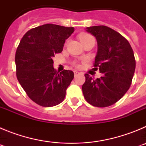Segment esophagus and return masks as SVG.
I'll use <instances>...</instances> for the list:
<instances>
[{"instance_id":"obj_1","label":"esophagus","mask_w":146,"mask_h":146,"mask_svg":"<svg viewBox=\"0 0 146 146\" xmlns=\"http://www.w3.org/2000/svg\"><path fill=\"white\" fill-rule=\"evenodd\" d=\"M74 76H77V75H78V74H80V72H78V71H74Z\"/></svg>"}]
</instances>
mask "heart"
I'll return each instance as SVG.
<instances>
[{"label": "heart", "instance_id": "b5f03b06", "mask_svg": "<svg viewBox=\"0 0 146 146\" xmlns=\"http://www.w3.org/2000/svg\"><path fill=\"white\" fill-rule=\"evenodd\" d=\"M79 38L80 40V42H82V44L84 43V42H87V41H88V40L90 39H94V38L91 36V34H88V33H81V34H80Z\"/></svg>", "mask_w": 146, "mask_h": 146}]
</instances>
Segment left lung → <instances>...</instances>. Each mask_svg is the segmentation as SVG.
<instances>
[{
  "mask_svg": "<svg viewBox=\"0 0 146 146\" xmlns=\"http://www.w3.org/2000/svg\"><path fill=\"white\" fill-rule=\"evenodd\" d=\"M87 31L97 41L94 66L103 75L95 80L85 74L82 93L90 104L106 108L116 103L130 88L136 66L133 50L122 35L108 26L88 27Z\"/></svg>",
  "mask_w": 146,
  "mask_h": 146,
  "instance_id": "obj_1",
  "label": "left lung"
}]
</instances>
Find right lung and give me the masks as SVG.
Returning a JSON list of instances; mask_svg holds the SVG:
<instances>
[{"mask_svg":"<svg viewBox=\"0 0 146 146\" xmlns=\"http://www.w3.org/2000/svg\"><path fill=\"white\" fill-rule=\"evenodd\" d=\"M74 31L73 27L45 24L29 30L20 40L15 54L17 78L28 97L40 106L62 102L74 78L71 70L56 72L52 60Z\"/></svg>","mask_w":146,"mask_h":146,"instance_id":"right-lung-1","label":"right lung"}]
</instances>
